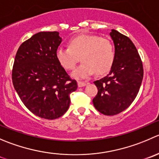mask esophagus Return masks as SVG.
I'll return each instance as SVG.
<instances>
[{"label":"esophagus","mask_w":159,"mask_h":159,"mask_svg":"<svg viewBox=\"0 0 159 159\" xmlns=\"http://www.w3.org/2000/svg\"><path fill=\"white\" fill-rule=\"evenodd\" d=\"M78 85L79 88L84 87V86L86 85V83L84 82V81H78Z\"/></svg>","instance_id":"esophagus-1"}]
</instances>
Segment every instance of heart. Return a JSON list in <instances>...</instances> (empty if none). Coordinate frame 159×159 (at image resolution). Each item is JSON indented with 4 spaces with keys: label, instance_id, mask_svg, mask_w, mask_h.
Here are the masks:
<instances>
[{
    "label": "heart",
    "instance_id": "1",
    "mask_svg": "<svg viewBox=\"0 0 159 159\" xmlns=\"http://www.w3.org/2000/svg\"><path fill=\"white\" fill-rule=\"evenodd\" d=\"M56 57L60 64L67 70H74L81 57L82 64L75 69L72 76L85 79L95 73L99 75L107 73L113 64L115 50L107 39L81 34L70 39L68 47H59Z\"/></svg>",
    "mask_w": 159,
    "mask_h": 159
}]
</instances>
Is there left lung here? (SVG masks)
<instances>
[{
    "instance_id": "obj_1",
    "label": "left lung",
    "mask_w": 159,
    "mask_h": 159,
    "mask_svg": "<svg viewBox=\"0 0 159 159\" xmlns=\"http://www.w3.org/2000/svg\"><path fill=\"white\" fill-rule=\"evenodd\" d=\"M109 35L115 47V60L109 73L94 81L98 93L92 102L98 112L113 116L125 110L135 99L144 70L138 50L130 39L115 29Z\"/></svg>"
}]
</instances>
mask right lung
<instances>
[{
	"mask_svg": "<svg viewBox=\"0 0 159 159\" xmlns=\"http://www.w3.org/2000/svg\"><path fill=\"white\" fill-rule=\"evenodd\" d=\"M62 42L58 32H40L18 48L12 70L14 88L29 111L54 120L70 106V94L78 84L58 62L56 51Z\"/></svg>",
	"mask_w": 159,
	"mask_h": 159,
	"instance_id": "obj_1",
	"label": "right lung"
}]
</instances>
